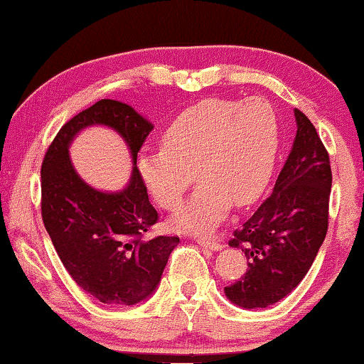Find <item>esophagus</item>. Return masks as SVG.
Segmentation results:
<instances>
[{
	"label": "esophagus",
	"mask_w": 364,
	"mask_h": 364,
	"mask_svg": "<svg viewBox=\"0 0 364 364\" xmlns=\"http://www.w3.org/2000/svg\"><path fill=\"white\" fill-rule=\"evenodd\" d=\"M196 241H197V245H200L203 248H209L213 251H221L223 250L221 243H218V241H213V240H208V237H203V236L196 237Z\"/></svg>",
	"instance_id": "obj_1"
}]
</instances>
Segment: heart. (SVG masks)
I'll return each mask as SVG.
<instances>
[{
  "mask_svg": "<svg viewBox=\"0 0 364 364\" xmlns=\"http://www.w3.org/2000/svg\"><path fill=\"white\" fill-rule=\"evenodd\" d=\"M280 118L270 102L205 100L165 128L164 148L138 155V173L155 203L173 210L196 177L194 196L170 219L183 232H209L232 203L248 205L270 182L280 151Z\"/></svg>",
  "mask_w": 364,
  "mask_h": 364,
  "instance_id": "b5f03b06",
  "label": "heart"
}]
</instances>
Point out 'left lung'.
<instances>
[{
    "mask_svg": "<svg viewBox=\"0 0 364 364\" xmlns=\"http://www.w3.org/2000/svg\"><path fill=\"white\" fill-rule=\"evenodd\" d=\"M294 114L297 134L272 196L230 241L248 258L241 280L224 287L237 307L264 309L291 294L326 237L333 186L329 155L311 119L299 109Z\"/></svg>",
    "mask_w": 364,
    "mask_h": 364,
    "instance_id": "left-lung-1",
    "label": "left lung"
}]
</instances>
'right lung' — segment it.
Instances as JSON below:
<instances>
[{
	"label": "right lung",
	"mask_w": 364,
	"mask_h": 364,
	"mask_svg": "<svg viewBox=\"0 0 364 364\" xmlns=\"http://www.w3.org/2000/svg\"><path fill=\"white\" fill-rule=\"evenodd\" d=\"M106 126L132 155L123 190L89 186L73 168L68 148L82 129ZM154 124L129 105L101 100L67 121L42 164V218L55 251L74 282L102 304L136 306L156 290L177 236L143 235L159 219L136 168L138 151Z\"/></svg>",
	"instance_id": "1"
}]
</instances>
